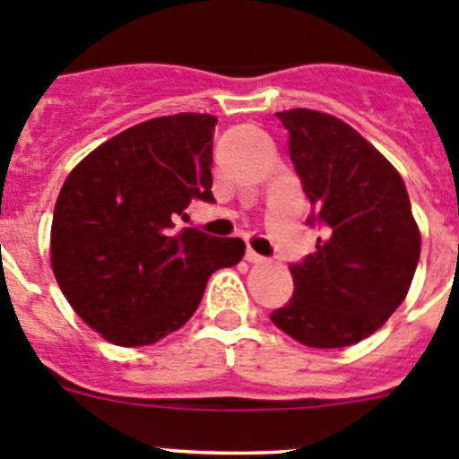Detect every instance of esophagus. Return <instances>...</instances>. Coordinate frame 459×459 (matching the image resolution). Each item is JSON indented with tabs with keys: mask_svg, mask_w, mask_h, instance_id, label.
Masks as SVG:
<instances>
[{
	"mask_svg": "<svg viewBox=\"0 0 459 459\" xmlns=\"http://www.w3.org/2000/svg\"><path fill=\"white\" fill-rule=\"evenodd\" d=\"M246 259H248L250 264H262V262H264V257H262V255H259V253H255L253 248L246 250Z\"/></svg>",
	"mask_w": 459,
	"mask_h": 459,
	"instance_id": "esophagus-1",
	"label": "esophagus"
}]
</instances>
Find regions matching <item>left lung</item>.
Returning a JSON list of instances; mask_svg holds the SVG:
<instances>
[{"label":"left lung","mask_w":459,"mask_h":459,"mask_svg":"<svg viewBox=\"0 0 459 459\" xmlns=\"http://www.w3.org/2000/svg\"><path fill=\"white\" fill-rule=\"evenodd\" d=\"M319 227L317 250L290 264L294 294L271 322L296 342L338 350L366 340L404 301L420 234L397 169L350 124L315 109L278 112Z\"/></svg>","instance_id":"1"}]
</instances>
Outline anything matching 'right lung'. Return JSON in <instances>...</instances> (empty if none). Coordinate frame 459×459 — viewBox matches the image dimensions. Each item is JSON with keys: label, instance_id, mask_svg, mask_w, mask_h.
<instances>
[{"label": "right lung", "instance_id": "obj_1", "mask_svg": "<svg viewBox=\"0 0 459 459\" xmlns=\"http://www.w3.org/2000/svg\"><path fill=\"white\" fill-rule=\"evenodd\" d=\"M216 117L144 121L93 149L68 174L52 216L55 278L80 317L119 347L153 344L197 310L211 273L238 264L241 238H218L174 218L213 204Z\"/></svg>", "mask_w": 459, "mask_h": 459}]
</instances>
